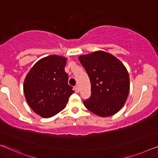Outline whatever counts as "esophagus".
<instances>
[{"label":"esophagus","instance_id":"esophagus-1","mask_svg":"<svg viewBox=\"0 0 158 158\" xmlns=\"http://www.w3.org/2000/svg\"><path fill=\"white\" fill-rule=\"evenodd\" d=\"M74 90H75V92H76L77 93H78V92H79V86H75V87H74Z\"/></svg>","mask_w":158,"mask_h":158}]
</instances>
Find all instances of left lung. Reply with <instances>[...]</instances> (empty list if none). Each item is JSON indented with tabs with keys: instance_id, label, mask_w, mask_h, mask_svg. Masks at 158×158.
Returning a JSON list of instances; mask_svg holds the SVG:
<instances>
[{
	"instance_id": "obj_1",
	"label": "left lung",
	"mask_w": 158,
	"mask_h": 158,
	"mask_svg": "<svg viewBox=\"0 0 158 158\" xmlns=\"http://www.w3.org/2000/svg\"><path fill=\"white\" fill-rule=\"evenodd\" d=\"M79 59L91 82V97L85 107L97 116H112L123 107L130 92V77L123 63L116 56L96 51L81 55Z\"/></svg>"
}]
</instances>
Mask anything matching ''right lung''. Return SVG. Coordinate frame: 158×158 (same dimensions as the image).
I'll list each match as a JSON object with an SVG mask.
<instances>
[{"label": "right lung", "instance_id": "add662e5", "mask_svg": "<svg viewBox=\"0 0 158 158\" xmlns=\"http://www.w3.org/2000/svg\"><path fill=\"white\" fill-rule=\"evenodd\" d=\"M67 59L58 55L44 57L35 63L23 82L26 100L32 110L44 118H49L66 107L74 92L68 84L65 72Z\"/></svg>", "mask_w": 158, "mask_h": 158}]
</instances>
